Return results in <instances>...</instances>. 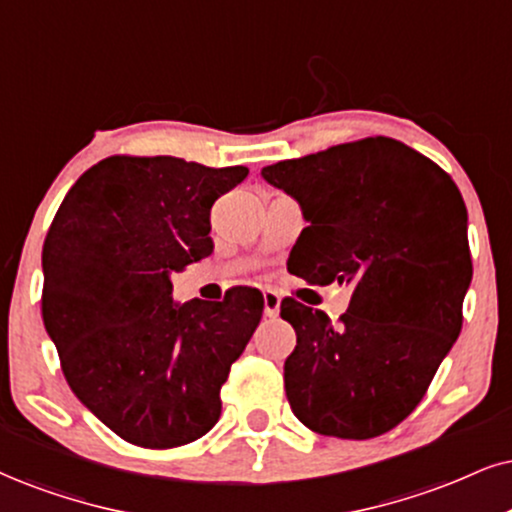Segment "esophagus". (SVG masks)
<instances>
[{
    "instance_id": "34e87169",
    "label": "esophagus",
    "mask_w": 512,
    "mask_h": 512,
    "mask_svg": "<svg viewBox=\"0 0 512 512\" xmlns=\"http://www.w3.org/2000/svg\"><path fill=\"white\" fill-rule=\"evenodd\" d=\"M263 311H266L268 318H277V313H280V296L275 292H263Z\"/></svg>"
}]
</instances>
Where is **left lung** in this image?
Segmentation results:
<instances>
[{
    "instance_id": "left-lung-1",
    "label": "left lung",
    "mask_w": 512,
    "mask_h": 512,
    "mask_svg": "<svg viewBox=\"0 0 512 512\" xmlns=\"http://www.w3.org/2000/svg\"><path fill=\"white\" fill-rule=\"evenodd\" d=\"M301 206L287 268L351 285L339 323L285 299L289 406L308 430L372 439L413 413L456 344L472 280L468 208L437 163L391 137L337 144L261 170Z\"/></svg>"
}]
</instances>
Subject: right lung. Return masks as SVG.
Returning a JSON list of instances; mask_svg holds the SVG:
<instances>
[{"mask_svg": "<svg viewBox=\"0 0 512 512\" xmlns=\"http://www.w3.org/2000/svg\"><path fill=\"white\" fill-rule=\"evenodd\" d=\"M249 168L109 156L66 194L42 249V320L68 387L118 437L173 449L220 418V387L263 294L173 299L170 275L211 256V206Z\"/></svg>", "mask_w": 512, "mask_h": 512, "instance_id": "right-lung-1", "label": "right lung"}]
</instances>
